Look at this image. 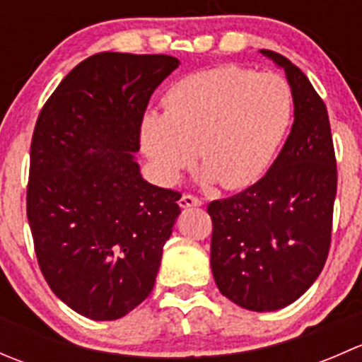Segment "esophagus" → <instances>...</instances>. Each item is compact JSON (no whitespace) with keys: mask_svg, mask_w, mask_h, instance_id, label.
<instances>
[{"mask_svg":"<svg viewBox=\"0 0 362 362\" xmlns=\"http://www.w3.org/2000/svg\"><path fill=\"white\" fill-rule=\"evenodd\" d=\"M182 208H191V206H202L203 202L198 198V196H192V194H184L178 202Z\"/></svg>","mask_w":362,"mask_h":362,"instance_id":"obj_1","label":"esophagus"}]
</instances>
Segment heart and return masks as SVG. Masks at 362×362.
I'll return each mask as SVG.
<instances>
[{
	"label": "heart",
	"mask_w": 362,
	"mask_h": 362,
	"mask_svg": "<svg viewBox=\"0 0 362 362\" xmlns=\"http://www.w3.org/2000/svg\"><path fill=\"white\" fill-rule=\"evenodd\" d=\"M164 113H148L141 148L160 180L175 182L198 148L206 178L229 191L268 171L293 120V90L273 73L224 64L178 80L164 94Z\"/></svg>",
	"instance_id": "1"
}]
</instances>
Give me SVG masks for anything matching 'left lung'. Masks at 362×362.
Returning <instances> with one entry per match:
<instances>
[{
  "mask_svg": "<svg viewBox=\"0 0 362 362\" xmlns=\"http://www.w3.org/2000/svg\"><path fill=\"white\" fill-rule=\"evenodd\" d=\"M261 52L289 80L293 129L261 180L206 210L218 291L242 308L273 312L305 294L326 264L338 173L322 98L287 57Z\"/></svg>",
  "mask_w": 362,
  "mask_h": 362,
  "instance_id": "left-lung-1",
  "label": "left lung"
}]
</instances>
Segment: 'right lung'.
<instances>
[{"instance_id":"right-lung-1","label":"right lung","mask_w":362,"mask_h":362,"mask_svg":"<svg viewBox=\"0 0 362 362\" xmlns=\"http://www.w3.org/2000/svg\"><path fill=\"white\" fill-rule=\"evenodd\" d=\"M164 54L101 52L47 100L31 140L28 221L47 284L71 310L115 320L154 287L182 194L144 180L134 152Z\"/></svg>"}]
</instances>
